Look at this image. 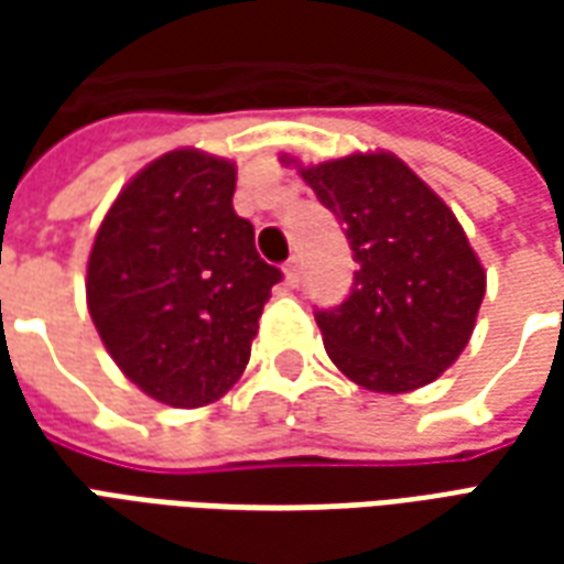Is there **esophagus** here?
<instances>
[{"label":"esophagus","instance_id":"34e87169","mask_svg":"<svg viewBox=\"0 0 564 564\" xmlns=\"http://www.w3.org/2000/svg\"><path fill=\"white\" fill-rule=\"evenodd\" d=\"M283 278H286V286H299V281H302V259H290V262L283 265Z\"/></svg>","mask_w":564,"mask_h":564}]
</instances>
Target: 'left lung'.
Instances as JSON below:
<instances>
[{"instance_id": "obj_1", "label": "left lung", "mask_w": 564, "mask_h": 564, "mask_svg": "<svg viewBox=\"0 0 564 564\" xmlns=\"http://www.w3.org/2000/svg\"><path fill=\"white\" fill-rule=\"evenodd\" d=\"M338 217L359 269L338 307L317 311L326 354L371 392H411L447 371L486 293L453 210L392 153L299 169Z\"/></svg>"}]
</instances>
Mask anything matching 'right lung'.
Instances as JSON below:
<instances>
[{
  "label": "right lung",
  "instance_id": "1",
  "mask_svg": "<svg viewBox=\"0 0 564 564\" xmlns=\"http://www.w3.org/2000/svg\"><path fill=\"white\" fill-rule=\"evenodd\" d=\"M235 165L172 150L129 181L87 262V307L120 371L150 399L202 408L245 375L281 269L232 208Z\"/></svg>",
  "mask_w": 564,
  "mask_h": 564
}]
</instances>
